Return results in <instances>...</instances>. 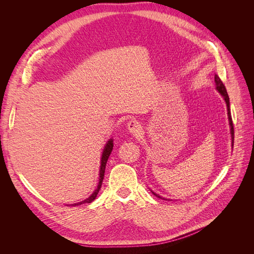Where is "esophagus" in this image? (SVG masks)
Instances as JSON below:
<instances>
[{
  "instance_id": "esophagus-1",
  "label": "esophagus",
  "mask_w": 254,
  "mask_h": 254,
  "mask_svg": "<svg viewBox=\"0 0 254 254\" xmlns=\"http://www.w3.org/2000/svg\"><path fill=\"white\" fill-rule=\"evenodd\" d=\"M127 128L129 130L130 133H132L133 135H137L141 133V130H142V126L141 124L137 121H129L127 123Z\"/></svg>"
}]
</instances>
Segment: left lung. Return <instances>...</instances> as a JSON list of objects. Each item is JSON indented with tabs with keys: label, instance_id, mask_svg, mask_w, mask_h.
I'll return each instance as SVG.
<instances>
[{
	"label": "left lung",
	"instance_id": "left-lung-1",
	"mask_svg": "<svg viewBox=\"0 0 254 254\" xmlns=\"http://www.w3.org/2000/svg\"><path fill=\"white\" fill-rule=\"evenodd\" d=\"M215 84H216V89L219 93L221 94V96L224 97L225 102L227 104V110H228V119H229V125H230V133H231V140H232V147H233V142H234V128H233V123H232V118H231V112H230V101H229V95L227 93V90H226V87L225 84L222 83V81L220 80V78L218 77L217 75H215ZM151 193L155 195L156 197L158 198H162L161 196H159L158 194L153 193V191L151 190Z\"/></svg>",
	"mask_w": 254,
	"mask_h": 254
}]
</instances>
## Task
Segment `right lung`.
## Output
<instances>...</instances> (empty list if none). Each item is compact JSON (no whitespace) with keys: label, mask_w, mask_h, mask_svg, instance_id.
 <instances>
[{"label":"right lung","mask_w":254,"mask_h":254,"mask_svg":"<svg viewBox=\"0 0 254 254\" xmlns=\"http://www.w3.org/2000/svg\"><path fill=\"white\" fill-rule=\"evenodd\" d=\"M113 149V140L112 139H109V141L106 143L105 147H104V150H103V153H102V158H101V170H99V182L97 184V188L96 190L92 193L91 196H89L87 199H84V200L80 201V202H77V203H73V204H70V205H79V204H82V203H91L92 201L94 200V199L96 198L97 194L99 190H101L102 188V184H103V179H104V175H105V168H106V164H107V161H108V158L110 156V153Z\"/></svg>","instance_id":"right-lung-1"}]
</instances>
